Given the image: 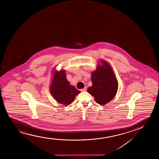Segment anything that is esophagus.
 I'll return each mask as SVG.
<instances>
[{"instance_id": "obj_1", "label": "esophagus", "mask_w": 159, "mask_h": 159, "mask_svg": "<svg viewBox=\"0 0 159 159\" xmlns=\"http://www.w3.org/2000/svg\"><path fill=\"white\" fill-rule=\"evenodd\" d=\"M87 90V87H85L84 89H81L80 91L81 92H85Z\"/></svg>"}]
</instances>
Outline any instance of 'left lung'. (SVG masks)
<instances>
[{"label": "left lung", "instance_id": "1", "mask_svg": "<svg viewBox=\"0 0 159 159\" xmlns=\"http://www.w3.org/2000/svg\"><path fill=\"white\" fill-rule=\"evenodd\" d=\"M102 66L98 65L96 71L92 73V86L87 92L93 96L99 104L105 105L110 102L117 91L118 82L110 66L105 61H102Z\"/></svg>", "mask_w": 159, "mask_h": 159}]
</instances>
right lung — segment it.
<instances>
[{
	"instance_id": "right-lung-1",
	"label": "right lung",
	"mask_w": 159,
	"mask_h": 159,
	"mask_svg": "<svg viewBox=\"0 0 159 159\" xmlns=\"http://www.w3.org/2000/svg\"><path fill=\"white\" fill-rule=\"evenodd\" d=\"M65 72L63 70L54 72L50 90V93L57 102L68 105L72 103L75 96L80 93V91L70 85Z\"/></svg>"
}]
</instances>
